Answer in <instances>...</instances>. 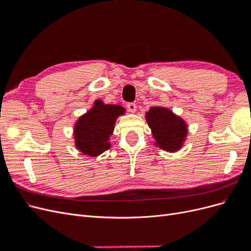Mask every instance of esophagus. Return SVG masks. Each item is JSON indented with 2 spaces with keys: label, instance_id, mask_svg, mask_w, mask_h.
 I'll return each instance as SVG.
<instances>
[{
  "label": "esophagus",
  "instance_id": "obj_1",
  "mask_svg": "<svg viewBox=\"0 0 251 251\" xmlns=\"http://www.w3.org/2000/svg\"><path fill=\"white\" fill-rule=\"evenodd\" d=\"M126 108H127V110L130 111L131 113H135L136 110H137V105H136V104L133 103V102H130V103L126 104Z\"/></svg>",
  "mask_w": 251,
  "mask_h": 251
}]
</instances>
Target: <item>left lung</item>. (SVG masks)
Returning a JSON list of instances; mask_svg holds the SVG:
<instances>
[{
  "label": "left lung",
  "mask_w": 251,
  "mask_h": 251,
  "mask_svg": "<svg viewBox=\"0 0 251 251\" xmlns=\"http://www.w3.org/2000/svg\"><path fill=\"white\" fill-rule=\"evenodd\" d=\"M146 120L155 139V147L169 153H176L184 146L188 125L172 110L165 107H151Z\"/></svg>",
  "instance_id": "8db88e82"
}]
</instances>
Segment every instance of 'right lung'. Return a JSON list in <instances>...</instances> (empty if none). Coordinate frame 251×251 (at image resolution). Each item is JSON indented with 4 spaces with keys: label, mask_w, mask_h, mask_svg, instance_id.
<instances>
[{
    "label": "right lung",
    "mask_w": 251,
    "mask_h": 251,
    "mask_svg": "<svg viewBox=\"0 0 251 251\" xmlns=\"http://www.w3.org/2000/svg\"><path fill=\"white\" fill-rule=\"evenodd\" d=\"M126 109L120 104L104 103L96 100L92 108L82 114L73 126L74 144L80 153L97 157L111 148L110 137L119 116Z\"/></svg>",
    "instance_id": "1"
}]
</instances>
